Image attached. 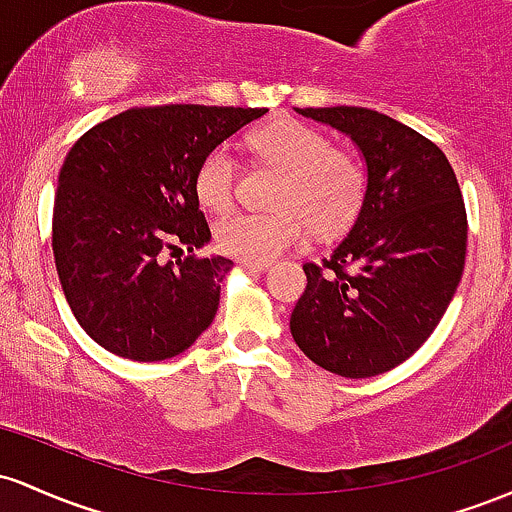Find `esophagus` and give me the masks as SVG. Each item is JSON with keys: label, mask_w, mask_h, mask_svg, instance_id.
Wrapping results in <instances>:
<instances>
[{"label": "esophagus", "mask_w": 512, "mask_h": 512, "mask_svg": "<svg viewBox=\"0 0 512 512\" xmlns=\"http://www.w3.org/2000/svg\"><path fill=\"white\" fill-rule=\"evenodd\" d=\"M244 266L251 268V271H256V273H263V271H268V268H271V263H268V261H244Z\"/></svg>", "instance_id": "esophagus-1"}]
</instances>
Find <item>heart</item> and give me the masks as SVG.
<instances>
[{
	"label": "heart",
	"instance_id": "1",
	"mask_svg": "<svg viewBox=\"0 0 512 512\" xmlns=\"http://www.w3.org/2000/svg\"><path fill=\"white\" fill-rule=\"evenodd\" d=\"M251 152L283 174L275 188V212H237L215 229L229 256L271 261L307 232L329 237L358 215L365 198V166L353 152L333 147L331 137L297 120L263 125L249 135ZM237 183V157L227 145L212 147L193 176L198 203L210 212L229 210Z\"/></svg>",
	"mask_w": 512,
	"mask_h": 512
}]
</instances>
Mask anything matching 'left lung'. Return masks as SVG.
Segmentation results:
<instances>
[{
    "instance_id": "obj_1",
    "label": "left lung",
    "mask_w": 512,
    "mask_h": 512,
    "mask_svg": "<svg viewBox=\"0 0 512 512\" xmlns=\"http://www.w3.org/2000/svg\"><path fill=\"white\" fill-rule=\"evenodd\" d=\"M295 111L355 142L367 188L348 237L302 266L292 338L333 375H382L428 341L455 297L467 254L462 191L442 149L399 120L358 106Z\"/></svg>"
}]
</instances>
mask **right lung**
Segmentation results:
<instances>
[{"mask_svg":"<svg viewBox=\"0 0 512 512\" xmlns=\"http://www.w3.org/2000/svg\"><path fill=\"white\" fill-rule=\"evenodd\" d=\"M268 108H130L84 132L60 169L53 254L79 326L120 358H174L212 324L225 256L198 258L210 227L193 191L200 159ZM183 243L189 256L166 262Z\"/></svg>","mask_w":512,"mask_h":512,"instance_id":"1","label":"right lung"}]
</instances>
